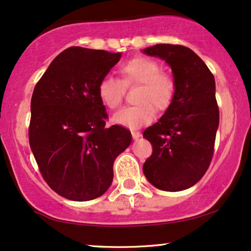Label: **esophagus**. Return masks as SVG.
I'll use <instances>...</instances> for the list:
<instances>
[{
    "mask_svg": "<svg viewBox=\"0 0 251 251\" xmlns=\"http://www.w3.org/2000/svg\"><path fill=\"white\" fill-rule=\"evenodd\" d=\"M131 135H132V138L135 140L139 139L140 137H142V133H140L139 131H131Z\"/></svg>",
    "mask_w": 251,
    "mask_h": 251,
    "instance_id": "34e87169",
    "label": "esophagus"
}]
</instances>
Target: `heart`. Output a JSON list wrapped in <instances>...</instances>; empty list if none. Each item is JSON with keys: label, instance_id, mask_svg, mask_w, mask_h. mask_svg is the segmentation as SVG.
Returning <instances> with one entry per match:
<instances>
[{"label": "heart", "instance_id": "b5f03b06", "mask_svg": "<svg viewBox=\"0 0 251 251\" xmlns=\"http://www.w3.org/2000/svg\"><path fill=\"white\" fill-rule=\"evenodd\" d=\"M160 65L147 57H136L119 68L125 84L138 83L136 91V105L126 106L113 115L115 125L129 129H138L152 122L155 118V108L163 111L173 101L175 82L171 76L160 72ZM99 100L106 107L114 109L121 105L123 87L119 78L111 75L104 76L97 88Z\"/></svg>", "mask_w": 251, "mask_h": 251}]
</instances>
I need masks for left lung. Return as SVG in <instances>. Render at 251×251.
<instances>
[{
	"instance_id": "8db88e82",
	"label": "left lung",
	"mask_w": 251,
	"mask_h": 251,
	"mask_svg": "<svg viewBox=\"0 0 251 251\" xmlns=\"http://www.w3.org/2000/svg\"><path fill=\"white\" fill-rule=\"evenodd\" d=\"M142 52L166 61L175 82L171 104L143 133L153 146L144 175L159 190H186L203 177L214 153L219 126L215 77L190 48L156 44Z\"/></svg>"
}]
</instances>
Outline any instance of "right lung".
<instances>
[{
	"label": "right lung",
	"mask_w": 251,
	"mask_h": 251,
	"mask_svg": "<svg viewBox=\"0 0 251 251\" xmlns=\"http://www.w3.org/2000/svg\"><path fill=\"white\" fill-rule=\"evenodd\" d=\"M121 52L72 47L44 72L30 101L29 145L41 174L52 190L72 201L101 197L113 181V164L131 144L120 126H105L99 100L100 80Z\"/></svg>",
	"instance_id": "right-lung-1"
}]
</instances>
